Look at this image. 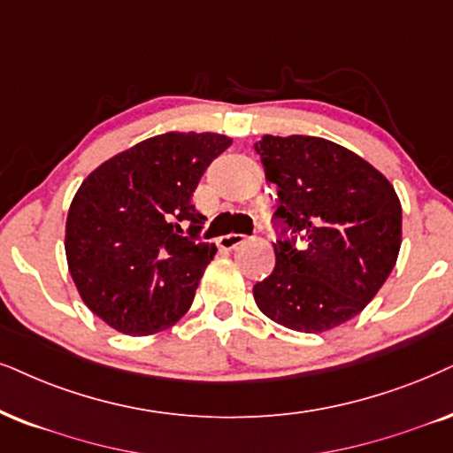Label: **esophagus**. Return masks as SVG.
<instances>
[{"label":"esophagus","instance_id":"34e87169","mask_svg":"<svg viewBox=\"0 0 453 453\" xmlns=\"http://www.w3.org/2000/svg\"><path fill=\"white\" fill-rule=\"evenodd\" d=\"M244 238H246L244 234H226V236L219 238V246L223 250H232L236 249L238 244H242Z\"/></svg>","mask_w":453,"mask_h":453}]
</instances>
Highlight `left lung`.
<instances>
[{"label": "left lung", "instance_id": "left-lung-1", "mask_svg": "<svg viewBox=\"0 0 453 453\" xmlns=\"http://www.w3.org/2000/svg\"><path fill=\"white\" fill-rule=\"evenodd\" d=\"M278 186L276 267L253 288L269 319L296 332L332 330L374 299L397 263L402 203L368 160L313 135H263L255 144ZM303 242L296 247V236Z\"/></svg>", "mask_w": 453, "mask_h": 453}]
</instances>
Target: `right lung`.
Listing matches in <instances>:
<instances>
[{"label": "right lung", "mask_w": 453, "mask_h": 453, "mask_svg": "<svg viewBox=\"0 0 453 453\" xmlns=\"http://www.w3.org/2000/svg\"><path fill=\"white\" fill-rule=\"evenodd\" d=\"M219 134L148 137L85 177L66 217V261L85 305L111 328L146 336L190 309L217 246L196 234L207 217L192 204ZM191 236H183V226Z\"/></svg>", "instance_id": "obj_1"}]
</instances>
